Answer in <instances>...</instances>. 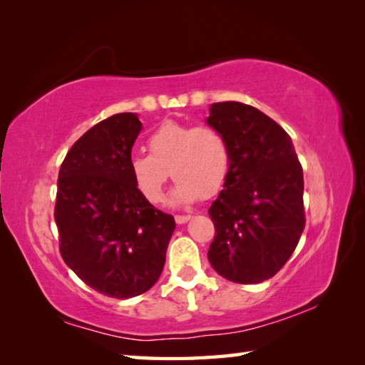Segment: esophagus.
<instances>
[{"label":"esophagus","instance_id":"esophagus-1","mask_svg":"<svg viewBox=\"0 0 365 365\" xmlns=\"http://www.w3.org/2000/svg\"><path fill=\"white\" fill-rule=\"evenodd\" d=\"M191 219V214H177L175 215V222L177 224H185V222Z\"/></svg>","mask_w":365,"mask_h":365}]
</instances>
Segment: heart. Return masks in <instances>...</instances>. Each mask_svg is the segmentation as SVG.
<instances>
[{
  "mask_svg": "<svg viewBox=\"0 0 365 365\" xmlns=\"http://www.w3.org/2000/svg\"><path fill=\"white\" fill-rule=\"evenodd\" d=\"M146 146L150 154L132 156L130 174L135 187L154 205L164 200L169 174L177 182L175 201L191 202L217 193L230 169V146L212 125L165 122Z\"/></svg>",
  "mask_w": 365,
  "mask_h": 365,
  "instance_id": "heart-1",
  "label": "heart"
}]
</instances>
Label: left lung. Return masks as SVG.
<instances>
[{"instance_id": "left-lung-1", "label": "left lung", "mask_w": 365, "mask_h": 365, "mask_svg": "<svg viewBox=\"0 0 365 365\" xmlns=\"http://www.w3.org/2000/svg\"><path fill=\"white\" fill-rule=\"evenodd\" d=\"M207 123L230 146L224 190L209 207L207 259L227 280L261 283L285 265L304 230L301 163L289 135L250 104L214 103Z\"/></svg>"}]
</instances>
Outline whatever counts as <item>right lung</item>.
<instances>
[{
  "label": "right lung",
  "instance_id": "right-lung-1",
  "mask_svg": "<svg viewBox=\"0 0 365 365\" xmlns=\"http://www.w3.org/2000/svg\"><path fill=\"white\" fill-rule=\"evenodd\" d=\"M140 130L133 113L96 123L66 154L58 178L61 256L90 288L117 299L158 282L175 230L174 217L135 187L130 159Z\"/></svg>",
  "mask_w": 365,
  "mask_h": 365
}]
</instances>
